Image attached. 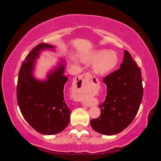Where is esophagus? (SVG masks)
Listing matches in <instances>:
<instances>
[{
    "mask_svg": "<svg viewBox=\"0 0 161 161\" xmlns=\"http://www.w3.org/2000/svg\"><path fill=\"white\" fill-rule=\"evenodd\" d=\"M92 76L89 73L81 75L78 77V84H80L81 88H86L88 87L89 83H91ZM84 106L86 107H90V105L87 104L86 103H83Z\"/></svg>",
    "mask_w": 161,
    "mask_h": 161,
    "instance_id": "esophagus-1",
    "label": "esophagus"
}]
</instances>
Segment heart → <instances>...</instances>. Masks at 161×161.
<instances>
[{
  "mask_svg": "<svg viewBox=\"0 0 161 161\" xmlns=\"http://www.w3.org/2000/svg\"><path fill=\"white\" fill-rule=\"evenodd\" d=\"M86 61L94 64V70L97 74H107L112 71L119 62V57L116 52L100 49L94 51L86 58Z\"/></svg>",
  "mask_w": 161,
  "mask_h": 161,
  "instance_id": "1",
  "label": "heart"
}]
</instances>
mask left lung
<instances>
[{"instance_id":"left-lung-1","label":"left lung","mask_w":161,"mask_h":161,"mask_svg":"<svg viewBox=\"0 0 161 161\" xmlns=\"http://www.w3.org/2000/svg\"><path fill=\"white\" fill-rule=\"evenodd\" d=\"M107 86L106 99L99 107L101 115L92 119L91 126L101 134L121 132L133 121L142 102L141 71L129 52L124 51L120 68L103 79Z\"/></svg>"}]
</instances>
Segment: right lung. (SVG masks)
<instances>
[{
	"label": "right lung",
	"mask_w": 161,
	"mask_h": 161,
	"mask_svg": "<svg viewBox=\"0 0 161 161\" xmlns=\"http://www.w3.org/2000/svg\"><path fill=\"white\" fill-rule=\"evenodd\" d=\"M53 45L40 43L27 55L21 65L17 84V100L26 121L42 134L53 135L62 131L69 124L70 111L64 100V87L68 78L64 75L66 67L61 59L50 70L45 80L35 77L36 59L41 52L54 51Z\"/></svg>",
	"instance_id": "1"
}]
</instances>
